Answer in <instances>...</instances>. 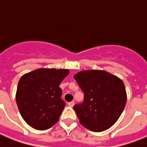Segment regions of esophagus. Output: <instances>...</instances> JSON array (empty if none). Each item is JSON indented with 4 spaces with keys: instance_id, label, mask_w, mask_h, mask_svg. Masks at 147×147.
<instances>
[{
    "instance_id": "esophagus-1",
    "label": "esophagus",
    "mask_w": 147,
    "mask_h": 147,
    "mask_svg": "<svg viewBox=\"0 0 147 147\" xmlns=\"http://www.w3.org/2000/svg\"><path fill=\"white\" fill-rule=\"evenodd\" d=\"M74 105H75V102H74V101H72V102H68V105H69L70 107H72Z\"/></svg>"
}]
</instances>
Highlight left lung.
Returning <instances> with one entry per match:
<instances>
[{
    "instance_id": "left-lung-1",
    "label": "left lung",
    "mask_w": 147,
    "mask_h": 147,
    "mask_svg": "<svg viewBox=\"0 0 147 147\" xmlns=\"http://www.w3.org/2000/svg\"><path fill=\"white\" fill-rule=\"evenodd\" d=\"M84 93L82 104L73 107L80 123L100 132L111 127L125 107L127 94L120 78L102 70H86L74 76Z\"/></svg>"
}]
</instances>
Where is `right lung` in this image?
<instances>
[{"instance_id":"obj_1","label":"right lung","mask_w":147,"mask_h":147,"mask_svg":"<svg viewBox=\"0 0 147 147\" xmlns=\"http://www.w3.org/2000/svg\"><path fill=\"white\" fill-rule=\"evenodd\" d=\"M68 74V69L38 68L21 77L16 99L27 124L46 130L57 122L65 106L59 86Z\"/></svg>"}]
</instances>
